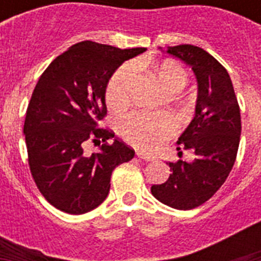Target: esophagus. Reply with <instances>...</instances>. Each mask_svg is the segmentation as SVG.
Listing matches in <instances>:
<instances>
[{
	"instance_id": "obj_1",
	"label": "esophagus",
	"mask_w": 261,
	"mask_h": 261,
	"mask_svg": "<svg viewBox=\"0 0 261 261\" xmlns=\"http://www.w3.org/2000/svg\"><path fill=\"white\" fill-rule=\"evenodd\" d=\"M136 155H137L140 159H144V161H153L154 159V155H151V154L149 153H145V151L142 150L136 151Z\"/></svg>"
}]
</instances>
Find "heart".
<instances>
[{
  "label": "heart",
  "mask_w": 261,
  "mask_h": 261,
  "mask_svg": "<svg viewBox=\"0 0 261 261\" xmlns=\"http://www.w3.org/2000/svg\"><path fill=\"white\" fill-rule=\"evenodd\" d=\"M154 77L167 94H176L188 84V73L174 61L154 66ZM135 69L125 65L111 77L106 89V102L112 108H123L129 100ZM176 130V121L168 114L132 112L120 120V132L129 144L142 149H153Z\"/></svg>",
  "instance_id": "obj_1"
}]
</instances>
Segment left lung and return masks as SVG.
<instances>
[{"instance_id":"1","label":"left lung","mask_w":261,"mask_h":261,"mask_svg":"<svg viewBox=\"0 0 261 261\" xmlns=\"http://www.w3.org/2000/svg\"><path fill=\"white\" fill-rule=\"evenodd\" d=\"M167 53L192 66L197 78L195 117L177 141L195 159L168 163L171 174L151 186V195L171 208L190 211L208 201L229 176L241 140V111L229 73L206 50L181 44L168 47Z\"/></svg>"}]
</instances>
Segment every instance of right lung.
I'll return each instance as SVG.
<instances>
[{
  "mask_svg": "<svg viewBox=\"0 0 261 261\" xmlns=\"http://www.w3.org/2000/svg\"><path fill=\"white\" fill-rule=\"evenodd\" d=\"M145 50L81 41L53 60L39 78L23 133L34 181L59 211L84 214L98 208L110 192L112 171L135 156L132 147L99 121L107 115L111 75ZM87 141H98L101 150L87 156Z\"/></svg>",
  "mask_w": 261,
  "mask_h": 261,
  "instance_id": "obj_1",
  "label": "right lung"
}]
</instances>
